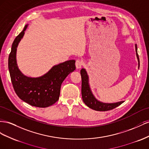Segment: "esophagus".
Here are the masks:
<instances>
[{
    "label": "esophagus",
    "mask_w": 149,
    "mask_h": 149,
    "mask_svg": "<svg viewBox=\"0 0 149 149\" xmlns=\"http://www.w3.org/2000/svg\"><path fill=\"white\" fill-rule=\"evenodd\" d=\"M75 66L77 69H80L82 66V62L80 60H79H79H77L75 62Z\"/></svg>",
    "instance_id": "34e87169"
}]
</instances>
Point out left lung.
Listing matches in <instances>:
<instances>
[{"instance_id":"obj_1","label":"left lung","mask_w":149,"mask_h":149,"mask_svg":"<svg viewBox=\"0 0 149 149\" xmlns=\"http://www.w3.org/2000/svg\"><path fill=\"white\" fill-rule=\"evenodd\" d=\"M136 56L138 60L139 68L140 66L139 58L137 54V44L135 45ZM80 74L82 77V97L84 102L86 105L93 110L97 111H107L113 109L118 106L124 102V101H120L114 103H105L97 100L95 97L93 95L91 91V88L89 84V78L87 73V71L85 69L80 70Z\"/></svg>"}]
</instances>
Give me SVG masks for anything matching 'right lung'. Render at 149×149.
<instances>
[{
    "label": "right lung",
    "instance_id": "add662e5",
    "mask_svg": "<svg viewBox=\"0 0 149 149\" xmlns=\"http://www.w3.org/2000/svg\"><path fill=\"white\" fill-rule=\"evenodd\" d=\"M28 27L16 37L8 56V70L14 91L19 98L32 106L47 107L58 100L61 85L71 72L75 70V61L70 60L54 65L44 75L38 77L25 75L19 69L16 54L17 47Z\"/></svg>",
    "mask_w": 149,
    "mask_h": 149
}]
</instances>
